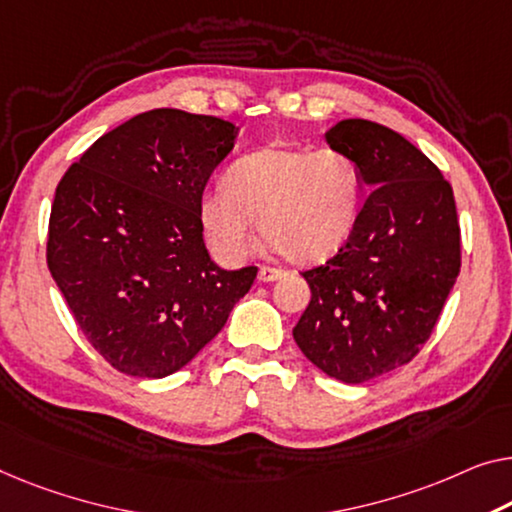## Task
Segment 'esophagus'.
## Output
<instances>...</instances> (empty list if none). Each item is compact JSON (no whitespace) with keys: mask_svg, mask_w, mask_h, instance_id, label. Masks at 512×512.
Masks as SVG:
<instances>
[{"mask_svg":"<svg viewBox=\"0 0 512 512\" xmlns=\"http://www.w3.org/2000/svg\"><path fill=\"white\" fill-rule=\"evenodd\" d=\"M282 276H285V273L280 269H271V266H262V269L257 271L259 282H273V280H280Z\"/></svg>","mask_w":512,"mask_h":512,"instance_id":"esophagus-1","label":"esophagus"}]
</instances>
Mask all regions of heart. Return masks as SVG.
I'll list each match as a JSON object with an SVG mask.
<instances>
[{
  "label": "heart",
  "instance_id": "heart-1",
  "mask_svg": "<svg viewBox=\"0 0 512 512\" xmlns=\"http://www.w3.org/2000/svg\"><path fill=\"white\" fill-rule=\"evenodd\" d=\"M356 163L335 149L264 147L227 167L223 188L200 197V227L225 264H239L259 232L282 257L317 264L345 246L361 209Z\"/></svg>",
  "mask_w": 512,
  "mask_h": 512
}]
</instances>
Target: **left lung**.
Masks as SVG:
<instances>
[{
	"instance_id": "1",
	"label": "left lung",
	"mask_w": 512,
	"mask_h": 512,
	"mask_svg": "<svg viewBox=\"0 0 512 512\" xmlns=\"http://www.w3.org/2000/svg\"><path fill=\"white\" fill-rule=\"evenodd\" d=\"M324 137L370 195L338 255L303 273L312 296L292 333L312 365L363 384L430 338L460 273V225L451 183L407 137L365 119Z\"/></svg>"
}]
</instances>
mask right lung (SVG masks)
Segmentation results:
<instances>
[{
	"mask_svg": "<svg viewBox=\"0 0 512 512\" xmlns=\"http://www.w3.org/2000/svg\"><path fill=\"white\" fill-rule=\"evenodd\" d=\"M236 137L225 119L149 110L98 137L59 181L48 269L85 338L124 375L181 370L253 285L255 266L213 262L197 216Z\"/></svg>",
	"mask_w": 512,
	"mask_h": 512,
	"instance_id": "right-lung-1",
	"label": "right lung"
}]
</instances>
